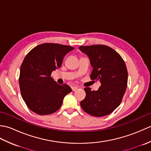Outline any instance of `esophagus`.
<instances>
[{"label": "esophagus", "instance_id": "obj_1", "mask_svg": "<svg viewBox=\"0 0 151 151\" xmlns=\"http://www.w3.org/2000/svg\"><path fill=\"white\" fill-rule=\"evenodd\" d=\"M78 89V88L77 87H75V86H73V87H72V90H73V91H76Z\"/></svg>", "mask_w": 151, "mask_h": 151}]
</instances>
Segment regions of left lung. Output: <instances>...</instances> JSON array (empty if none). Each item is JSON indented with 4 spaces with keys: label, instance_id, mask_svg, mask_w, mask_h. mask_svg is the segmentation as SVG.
<instances>
[{
    "label": "left lung",
    "instance_id": "obj_1",
    "mask_svg": "<svg viewBox=\"0 0 151 151\" xmlns=\"http://www.w3.org/2000/svg\"><path fill=\"white\" fill-rule=\"evenodd\" d=\"M79 49L88 56L93 67L91 78L101 83L97 91L84 88L86 95L81 106L93 116H105L114 111L123 99L128 82L126 65L119 54L108 46H81Z\"/></svg>",
    "mask_w": 151,
    "mask_h": 151
}]
</instances>
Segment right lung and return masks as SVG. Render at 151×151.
Segmentation results:
<instances>
[{"instance_id": "add662e5", "label": "right lung", "mask_w": 151, "mask_h": 151, "mask_svg": "<svg viewBox=\"0 0 151 151\" xmlns=\"http://www.w3.org/2000/svg\"><path fill=\"white\" fill-rule=\"evenodd\" d=\"M74 48L57 43H43L31 50L22 62L19 75L22 97L30 110L44 115L56 111L65 96L72 91L59 85L50 75L62 65L64 56Z\"/></svg>"}]
</instances>
